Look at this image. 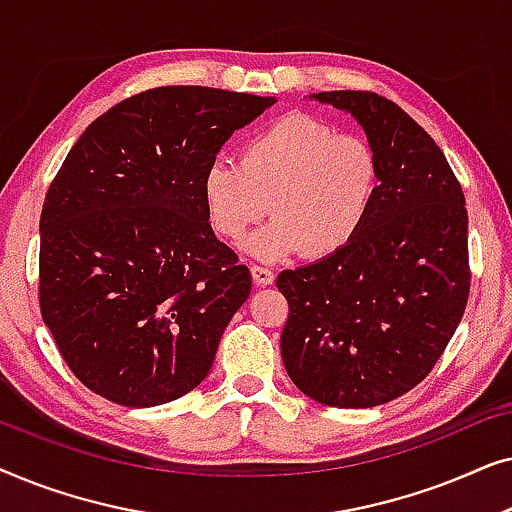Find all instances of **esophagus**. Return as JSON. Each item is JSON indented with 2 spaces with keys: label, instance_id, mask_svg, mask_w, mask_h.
Masks as SVG:
<instances>
[{
  "label": "esophagus",
  "instance_id": "obj_1",
  "mask_svg": "<svg viewBox=\"0 0 512 512\" xmlns=\"http://www.w3.org/2000/svg\"><path fill=\"white\" fill-rule=\"evenodd\" d=\"M251 277L258 286H268L275 282V272L270 268H263V265H251Z\"/></svg>",
  "mask_w": 512,
  "mask_h": 512
}]
</instances>
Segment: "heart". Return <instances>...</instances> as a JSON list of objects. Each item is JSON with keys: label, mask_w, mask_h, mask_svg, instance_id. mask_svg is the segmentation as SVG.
Instances as JSON below:
<instances>
[{"label": "heart", "mask_w": 512, "mask_h": 512, "mask_svg": "<svg viewBox=\"0 0 512 512\" xmlns=\"http://www.w3.org/2000/svg\"><path fill=\"white\" fill-rule=\"evenodd\" d=\"M377 191L373 146L307 114L277 118L249 139L242 160L214 158L202 174L207 216L226 240L240 242L268 209L275 214L244 244L261 261L340 254L366 226Z\"/></svg>", "instance_id": "1"}]
</instances>
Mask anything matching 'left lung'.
I'll return each mask as SVG.
<instances>
[{
	"mask_svg": "<svg viewBox=\"0 0 512 512\" xmlns=\"http://www.w3.org/2000/svg\"><path fill=\"white\" fill-rule=\"evenodd\" d=\"M307 100L361 125L380 163V191L347 249L277 277L289 300L282 359L314 401L373 408L417 387L464 317L466 200L443 151L394 102L363 90Z\"/></svg>",
	"mask_w": 512,
	"mask_h": 512,
	"instance_id": "1",
	"label": "left lung"
}]
</instances>
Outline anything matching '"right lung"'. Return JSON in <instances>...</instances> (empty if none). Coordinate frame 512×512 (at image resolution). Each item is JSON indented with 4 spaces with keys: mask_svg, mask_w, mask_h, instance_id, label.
<instances>
[{
    "mask_svg": "<svg viewBox=\"0 0 512 512\" xmlns=\"http://www.w3.org/2000/svg\"><path fill=\"white\" fill-rule=\"evenodd\" d=\"M275 102L153 88L111 107L67 153L41 209L39 303L90 391L153 408L207 377L251 275L209 226L202 174Z\"/></svg>",
    "mask_w": 512,
    "mask_h": 512,
    "instance_id": "add662e5",
    "label": "right lung"
}]
</instances>
